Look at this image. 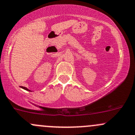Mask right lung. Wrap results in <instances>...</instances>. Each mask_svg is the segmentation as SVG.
<instances>
[{
    "label": "right lung",
    "instance_id": "add662e5",
    "mask_svg": "<svg viewBox=\"0 0 135 135\" xmlns=\"http://www.w3.org/2000/svg\"><path fill=\"white\" fill-rule=\"evenodd\" d=\"M21 88H22L23 89H25V90H27V91H30V90H29V89H27V88H25V87H21Z\"/></svg>",
    "mask_w": 135,
    "mask_h": 135
}]
</instances>
